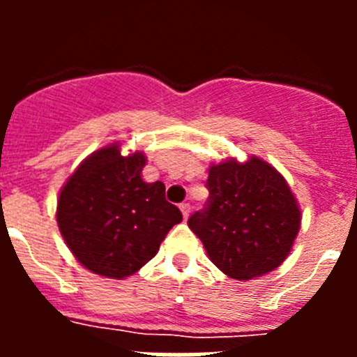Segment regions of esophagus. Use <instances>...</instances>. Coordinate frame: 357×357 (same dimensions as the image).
Listing matches in <instances>:
<instances>
[{
  "instance_id": "obj_1",
  "label": "esophagus",
  "mask_w": 357,
  "mask_h": 357,
  "mask_svg": "<svg viewBox=\"0 0 357 357\" xmlns=\"http://www.w3.org/2000/svg\"><path fill=\"white\" fill-rule=\"evenodd\" d=\"M181 211H182V216L188 220L189 213H191V206H189V204H181Z\"/></svg>"
}]
</instances>
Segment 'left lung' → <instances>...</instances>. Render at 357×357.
I'll return each mask as SVG.
<instances>
[{"mask_svg":"<svg viewBox=\"0 0 357 357\" xmlns=\"http://www.w3.org/2000/svg\"><path fill=\"white\" fill-rule=\"evenodd\" d=\"M209 200L189 229L225 275L248 280L272 272L291 252L301 209L284 176L263 159L213 164Z\"/></svg>","mask_w":357,"mask_h":357,"instance_id":"left-lung-1","label":"left lung"}]
</instances>
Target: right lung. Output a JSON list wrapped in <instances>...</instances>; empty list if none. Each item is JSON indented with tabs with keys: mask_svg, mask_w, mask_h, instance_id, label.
Wrapping results in <instances>:
<instances>
[{
	"mask_svg": "<svg viewBox=\"0 0 357 357\" xmlns=\"http://www.w3.org/2000/svg\"><path fill=\"white\" fill-rule=\"evenodd\" d=\"M144 164L141 151L121 155L118 144H110L93 151L62 188L56 223L73 255L93 273L132 275L182 222L162 182L141 178Z\"/></svg>",
	"mask_w": 357,
	"mask_h": 357,
	"instance_id": "obj_1",
	"label": "right lung"
}]
</instances>
